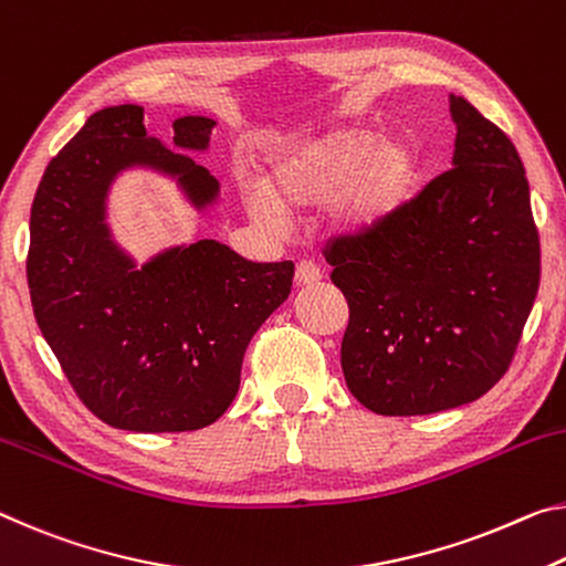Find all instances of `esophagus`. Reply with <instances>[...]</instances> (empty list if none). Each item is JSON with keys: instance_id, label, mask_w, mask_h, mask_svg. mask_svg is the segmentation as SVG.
<instances>
[{"instance_id": "esophagus-1", "label": "esophagus", "mask_w": 566, "mask_h": 566, "mask_svg": "<svg viewBox=\"0 0 566 566\" xmlns=\"http://www.w3.org/2000/svg\"><path fill=\"white\" fill-rule=\"evenodd\" d=\"M294 280H297L300 286L317 284L322 280V269L315 262H310V259H302L297 269H294Z\"/></svg>"}]
</instances>
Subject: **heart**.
<instances>
[{
    "label": "heart",
    "mask_w": 566,
    "mask_h": 566,
    "mask_svg": "<svg viewBox=\"0 0 566 566\" xmlns=\"http://www.w3.org/2000/svg\"><path fill=\"white\" fill-rule=\"evenodd\" d=\"M418 174V154L406 138H380L365 125H345L274 160L266 184H241L251 217L280 223L284 209H312L335 201L343 231L380 227L406 201Z\"/></svg>",
    "instance_id": "1"
}]
</instances>
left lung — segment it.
<instances>
[{"label":"left lung","instance_id":"obj_1","mask_svg":"<svg viewBox=\"0 0 566 566\" xmlns=\"http://www.w3.org/2000/svg\"><path fill=\"white\" fill-rule=\"evenodd\" d=\"M453 168L380 227L332 237L345 294V382L378 416L476 400L509 370L542 274L539 231L514 143L451 95Z\"/></svg>","mask_w":566,"mask_h":566}]
</instances>
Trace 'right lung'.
I'll use <instances>...</instances> for the list:
<instances>
[{"instance_id": "1", "label": "right lung", "mask_w": 566, "mask_h": 566, "mask_svg": "<svg viewBox=\"0 0 566 566\" xmlns=\"http://www.w3.org/2000/svg\"><path fill=\"white\" fill-rule=\"evenodd\" d=\"M211 118L174 123L178 150H203ZM150 138L140 105L87 118L50 160L32 201L27 284L34 319L75 396L103 423L184 433L237 398L241 360L262 322L290 297L292 262H249L201 239L136 269L105 227V193L123 168L176 176L203 209L219 184L191 156Z\"/></svg>"}]
</instances>
